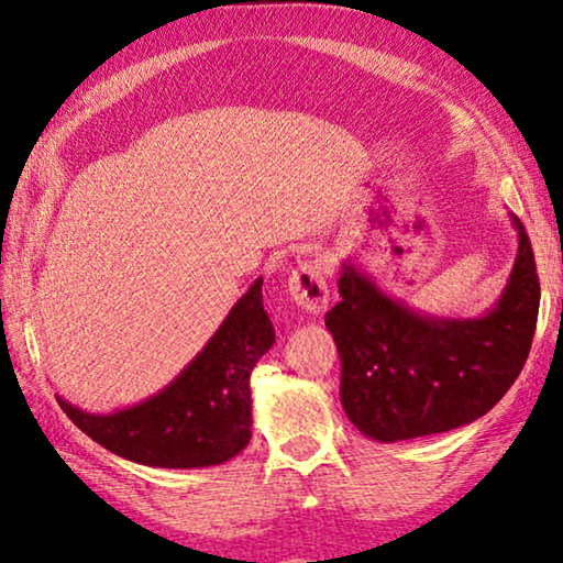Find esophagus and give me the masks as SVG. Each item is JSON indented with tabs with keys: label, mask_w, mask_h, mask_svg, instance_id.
I'll return each instance as SVG.
<instances>
[{
	"label": "esophagus",
	"mask_w": 563,
	"mask_h": 563,
	"mask_svg": "<svg viewBox=\"0 0 563 563\" xmlns=\"http://www.w3.org/2000/svg\"><path fill=\"white\" fill-rule=\"evenodd\" d=\"M289 297L310 314H322L330 302L328 272L320 261H305L289 274Z\"/></svg>",
	"instance_id": "34e87169"
}]
</instances>
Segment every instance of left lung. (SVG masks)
I'll use <instances>...</instances> for the list:
<instances>
[{
	"mask_svg": "<svg viewBox=\"0 0 563 563\" xmlns=\"http://www.w3.org/2000/svg\"><path fill=\"white\" fill-rule=\"evenodd\" d=\"M510 279L479 318H438L391 297L353 258L325 314L341 356V402L379 443L445 433L487 415L512 387L533 343L541 284L522 222Z\"/></svg>",
	"mask_w": 563,
	"mask_h": 563,
	"instance_id": "obj_1",
	"label": "left lung"
}]
</instances>
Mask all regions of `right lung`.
I'll list each match as a JSON object with an SVG mask.
<instances>
[{
	"instance_id": "right-lung-1",
	"label": "right lung",
	"mask_w": 563,
	"mask_h": 563,
	"mask_svg": "<svg viewBox=\"0 0 563 563\" xmlns=\"http://www.w3.org/2000/svg\"><path fill=\"white\" fill-rule=\"evenodd\" d=\"M258 279L230 307L205 349L156 395L112 412H87L58 397L91 441L114 456L158 468L225 464L251 441V372L276 341Z\"/></svg>"
}]
</instances>
